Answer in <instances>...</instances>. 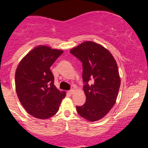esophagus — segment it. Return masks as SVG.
Returning <instances> with one entry per match:
<instances>
[{
	"instance_id": "obj_1",
	"label": "esophagus",
	"mask_w": 148,
	"mask_h": 148,
	"mask_svg": "<svg viewBox=\"0 0 148 148\" xmlns=\"http://www.w3.org/2000/svg\"><path fill=\"white\" fill-rule=\"evenodd\" d=\"M75 92V90H73V89H72V90H69V94H71H71H73V92Z\"/></svg>"
}]
</instances>
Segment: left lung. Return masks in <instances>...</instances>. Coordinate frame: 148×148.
Instances as JSON below:
<instances>
[{
    "label": "left lung",
    "instance_id": "obj_1",
    "mask_svg": "<svg viewBox=\"0 0 148 148\" xmlns=\"http://www.w3.org/2000/svg\"><path fill=\"white\" fill-rule=\"evenodd\" d=\"M82 62L86 102L77 112L91 122L102 119L114 106L121 86L116 60L108 50L87 41L70 51Z\"/></svg>",
    "mask_w": 148,
    "mask_h": 148
}]
</instances>
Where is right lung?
Listing matches in <instances>:
<instances>
[{
    "label": "right lung",
    "mask_w": 148,
    "mask_h": 148,
    "mask_svg": "<svg viewBox=\"0 0 148 148\" xmlns=\"http://www.w3.org/2000/svg\"><path fill=\"white\" fill-rule=\"evenodd\" d=\"M62 52L38 46L17 66L15 88L18 98L26 111L36 118L46 119L54 116L66 96L54 85V75L50 69Z\"/></svg>",
    "instance_id": "obj_1"
}]
</instances>
